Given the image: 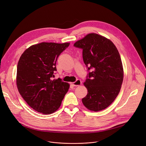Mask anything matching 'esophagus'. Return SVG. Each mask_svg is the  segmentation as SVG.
Masks as SVG:
<instances>
[{
	"label": "esophagus",
	"instance_id": "34e87169",
	"mask_svg": "<svg viewBox=\"0 0 146 146\" xmlns=\"http://www.w3.org/2000/svg\"><path fill=\"white\" fill-rule=\"evenodd\" d=\"M81 83H82V82L80 80H77L75 82H73V85L74 87H78V86H80L81 85Z\"/></svg>",
	"mask_w": 146,
	"mask_h": 146
}]
</instances>
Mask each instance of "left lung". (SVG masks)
<instances>
[{"label":"left lung","instance_id":"1","mask_svg":"<svg viewBox=\"0 0 146 146\" xmlns=\"http://www.w3.org/2000/svg\"><path fill=\"white\" fill-rule=\"evenodd\" d=\"M74 46L82 49V58L88 70L84 82L87 95L82 102L88 110L105 109L118 95L123 78L121 59L117 48L108 38L96 33L87 35Z\"/></svg>","mask_w":146,"mask_h":146}]
</instances>
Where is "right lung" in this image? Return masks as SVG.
Wrapping results in <instances>:
<instances>
[{"instance_id": "right-lung-1", "label": "right lung", "mask_w": 146, "mask_h": 146, "mask_svg": "<svg viewBox=\"0 0 146 146\" xmlns=\"http://www.w3.org/2000/svg\"><path fill=\"white\" fill-rule=\"evenodd\" d=\"M69 43L42 42L28 48L17 65L16 83L19 93L35 111L50 114L60 106L69 83L52 79L58 57Z\"/></svg>"}]
</instances>
